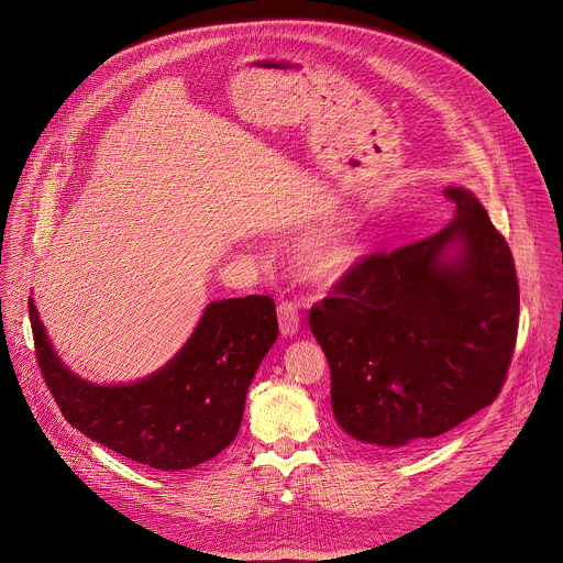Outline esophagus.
Masks as SVG:
<instances>
[{"mask_svg": "<svg viewBox=\"0 0 563 563\" xmlns=\"http://www.w3.org/2000/svg\"><path fill=\"white\" fill-rule=\"evenodd\" d=\"M278 323H280L283 336L298 334V330H300V316H298V309H296L294 302L283 300L278 305Z\"/></svg>", "mask_w": 563, "mask_h": 563, "instance_id": "esophagus-1", "label": "esophagus"}]
</instances>
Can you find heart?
Wrapping results in <instances>:
<instances>
[{
  "instance_id": "b5f03b06",
  "label": "heart",
  "mask_w": 563,
  "mask_h": 563,
  "mask_svg": "<svg viewBox=\"0 0 563 563\" xmlns=\"http://www.w3.org/2000/svg\"><path fill=\"white\" fill-rule=\"evenodd\" d=\"M363 252L361 227L352 220L318 231L296 252L298 274L316 285L341 280L358 263Z\"/></svg>"
}]
</instances>
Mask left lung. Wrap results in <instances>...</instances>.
Instances as JSON below:
<instances>
[{"label": "left lung", "instance_id": "obj_1", "mask_svg": "<svg viewBox=\"0 0 563 563\" xmlns=\"http://www.w3.org/2000/svg\"><path fill=\"white\" fill-rule=\"evenodd\" d=\"M441 231L358 261L309 309L332 374L336 423L369 448L441 437L504 387L519 330L506 238L467 189L443 191Z\"/></svg>", "mask_w": 563, "mask_h": 563}]
</instances>
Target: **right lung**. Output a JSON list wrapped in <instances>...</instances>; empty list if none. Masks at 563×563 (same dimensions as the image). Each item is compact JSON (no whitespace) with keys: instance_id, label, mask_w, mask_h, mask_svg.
Masks as SVG:
<instances>
[{"instance_id":"add662e5","label":"right lung","mask_w":563,"mask_h":563,"mask_svg":"<svg viewBox=\"0 0 563 563\" xmlns=\"http://www.w3.org/2000/svg\"><path fill=\"white\" fill-rule=\"evenodd\" d=\"M29 316L37 365L64 419L104 448L165 472L205 463L235 439L252 378L278 339L272 296L216 300L163 369L137 383L96 385L57 358L33 298Z\"/></svg>"}]
</instances>
